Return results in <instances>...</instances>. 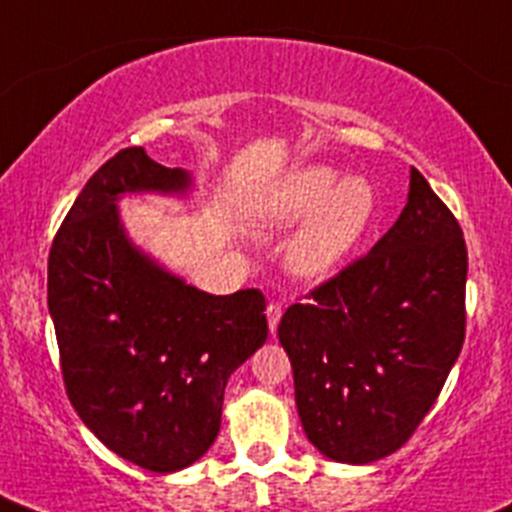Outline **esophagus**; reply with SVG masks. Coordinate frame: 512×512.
Returning <instances> with one entry per match:
<instances>
[{
    "label": "esophagus",
    "instance_id": "obj_1",
    "mask_svg": "<svg viewBox=\"0 0 512 512\" xmlns=\"http://www.w3.org/2000/svg\"><path fill=\"white\" fill-rule=\"evenodd\" d=\"M267 326H270V333H275L278 331V323H280V318H283V308H280L278 303H270L267 305Z\"/></svg>",
    "mask_w": 512,
    "mask_h": 512
}]
</instances>
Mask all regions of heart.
<instances>
[{
    "instance_id": "b5f03b06",
    "label": "heart",
    "mask_w": 512,
    "mask_h": 512,
    "mask_svg": "<svg viewBox=\"0 0 512 512\" xmlns=\"http://www.w3.org/2000/svg\"><path fill=\"white\" fill-rule=\"evenodd\" d=\"M376 189L364 176L326 164L288 171L247 202V222L262 229L300 224L288 247V267L303 280L328 278L361 245L376 217Z\"/></svg>"
}]
</instances>
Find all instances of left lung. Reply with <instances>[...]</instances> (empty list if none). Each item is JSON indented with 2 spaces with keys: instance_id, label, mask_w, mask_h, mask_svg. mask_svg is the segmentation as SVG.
Segmentation results:
<instances>
[{
  "instance_id": "1",
  "label": "left lung",
  "mask_w": 512,
  "mask_h": 512,
  "mask_svg": "<svg viewBox=\"0 0 512 512\" xmlns=\"http://www.w3.org/2000/svg\"><path fill=\"white\" fill-rule=\"evenodd\" d=\"M409 176L394 227L278 326L305 434L346 465L381 460L412 437L465 341L462 229L427 179Z\"/></svg>"
}]
</instances>
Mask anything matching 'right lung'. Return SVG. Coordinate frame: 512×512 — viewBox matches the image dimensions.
Returning a JSON list of instances; mask_svg holds the SVG:
<instances>
[{
	"label": "right lung",
	"instance_id": "obj_1",
	"mask_svg": "<svg viewBox=\"0 0 512 512\" xmlns=\"http://www.w3.org/2000/svg\"><path fill=\"white\" fill-rule=\"evenodd\" d=\"M191 189L189 171L123 148L83 186L47 262L75 412L108 450L151 472L184 470L212 447L229 376L267 338L260 290L204 293L128 237L123 197Z\"/></svg>",
	"mask_w": 512,
	"mask_h": 512
}]
</instances>
